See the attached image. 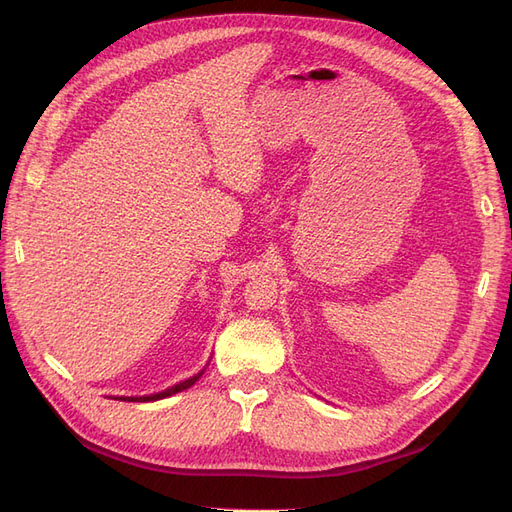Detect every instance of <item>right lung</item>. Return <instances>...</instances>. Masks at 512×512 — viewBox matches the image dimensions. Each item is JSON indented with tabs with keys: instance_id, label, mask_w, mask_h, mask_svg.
Listing matches in <instances>:
<instances>
[{
	"instance_id": "right-lung-1",
	"label": "right lung",
	"mask_w": 512,
	"mask_h": 512,
	"mask_svg": "<svg viewBox=\"0 0 512 512\" xmlns=\"http://www.w3.org/2000/svg\"><path fill=\"white\" fill-rule=\"evenodd\" d=\"M205 371V369H203ZM203 371H200V374H196V376H192V378H188V380H183V382H179V384H175V386H170V389H166V391H162V393H156V395H143V397H115V399H121V401H156V399H164V397H170V395H175V393H179V391H185V389H190V386L203 376Z\"/></svg>"
}]
</instances>
